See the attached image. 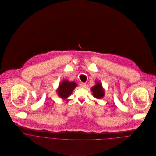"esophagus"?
Listing matches in <instances>:
<instances>
[{"label": "esophagus", "instance_id": "34e87169", "mask_svg": "<svg viewBox=\"0 0 156 156\" xmlns=\"http://www.w3.org/2000/svg\"><path fill=\"white\" fill-rule=\"evenodd\" d=\"M86 85H87V84L85 83H83V82H82L80 84V87L81 88H85L86 87Z\"/></svg>", "mask_w": 156, "mask_h": 156}]
</instances>
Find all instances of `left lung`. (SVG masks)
<instances>
[{
  "label": "left lung",
  "mask_w": 156,
  "mask_h": 156,
  "mask_svg": "<svg viewBox=\"0 0 156 156\" xmlns=\"http://www.w3.org/2000/svg\"><path fill=\"white\" fill-rule=\"evenodd\" d=\"M91 91L93 93V95L97 98H101L105 95L104 89H103L101 83L98 82L95 86L92 87Z\"/></svg>",
  "instance_id": "1"
}]
</instances>
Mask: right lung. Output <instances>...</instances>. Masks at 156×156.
<instances>
[{"label":"right lung","instance_id":"obj_1","mask_svg":"<svg viewBox=\"0 0 156 156\" xmlns=\"http://www.w3.org/2000/svg\"><path fill=\"white\" fill-rule=\"evenodd\" d=\"M76 86L77 84L75 82H69L67 80H64L59 86V89L58 90V95L64 99L67 98L72 93Z\"/></svg>","mask_w":156,"mask_h":156}]
</instances>
